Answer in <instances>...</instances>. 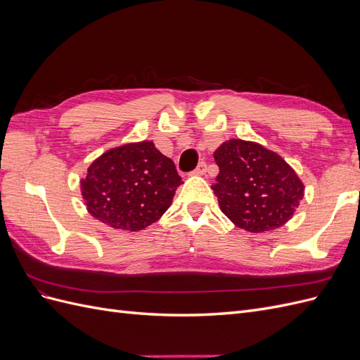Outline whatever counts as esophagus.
<instances>
[{"label": "esophagus", "mask_w": 360, "mask_h": 360, "mask_svg": "<svg viewBox=\"0 0 360 360\" xmlns=\"http://www.w3.org/2000/svg\"><path fill=\"white\" fill-rule=\"evenodd\" d=\"M205 171H207L205 162H200V163H198V167L192 171V176H204Z\"/></svg>", "instance_id": "obj_1"}]
</instances>
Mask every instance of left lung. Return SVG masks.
Instances as JSON below:
<instances>
[{"label": "left lung", "instance_id": "left-lung-1", "mask_svg": "<svg viewBox=\"0 0 360 360\" xmlns=\"http://www.w3.org/2000/svg\"><path fill=\"white\" fill-rule=\"evenodd\" d=\"M212 186L225 216L249 233L284 225L303 198V183L282 159L257 143L231 139L214 151Z\"/></svg>", "mask_w": 360, "mask_h": 360}]
</instances>
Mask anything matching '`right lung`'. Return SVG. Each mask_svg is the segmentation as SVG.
Returning a JSON list of instances; mask_svg holds the SVG:
<instances>
[{"mask_svg": "<svg viewBox=\"0 0 360 360\" xmlns=\"http://www.w3.org/2000/svg\"><path fill=\"white\" fill-rule=\"evenodd\" d=\"M183 181L174 162L150 141L108 150L81 181L90 214L117 230L138 231L156 222Z\"/></svg>", "mask_w": 360, "mask_h": 360, "instance_id": "add662e5", "label": "right lung"}]
</instances>
